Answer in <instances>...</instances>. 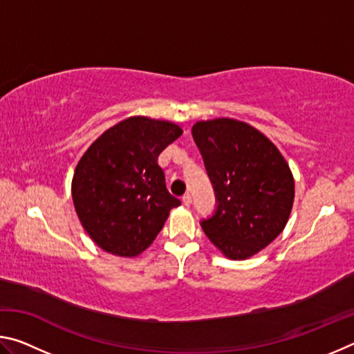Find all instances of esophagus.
I'll use <instances>...</instances> for the list:
<instances>
[{
    "label": "esophagus",
    "mask_w": 354,
    "mask_h": 354,
    "mask_svg": "<svg viewBox=\"0 0 354 354\" xmlns=\"http://www.w3.org/2000/svg\"><path fill=\"white\" fill-rule=\"evenodd\" d=\"M183 205H185V206H190V205H192V195L185 194V195L183 196Z\"/></svg>",
    "instance_id": "34e87169"
}]
</instances>
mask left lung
I'll use <instances>...</instances> for the list:
<instances>
[{"label":"left lung","mask_w":354,"mask_h":354,"mask_svg":"<svg viewBox=\"0 0 354 354\" xmlns=\"http://www.w3.org/2000/svg\"><path fill=\"white\" fill-rule=\"evenodd\" d=\"M192 136L215 190L217 211L201 226L227 259L243 261L270 245L295 196L283 154L261 131L234 118L201 120Z\"/></svg>","instance_id":"obj_1"}]
</instances>
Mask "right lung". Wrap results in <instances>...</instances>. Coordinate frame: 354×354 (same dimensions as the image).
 <instances>
[{
  "mask_svg": "<svg viewBox=\"0 0 354 354\" xmlns=\"http://www.w3.org/2000/svg\"><path fill=\"white\" fill-rule=\"evenodd\" d=\"M183 134L178 124L129 117L95 140L77 162L71 196L81 225L107 253L139 256L181 201L165 185L159 154Z\"/></svg>",
  "mask_w": 354,
  "mask_h": 354,
  "instance_id": "obj_1",
  "label": "right lung"
}]
</instances>
